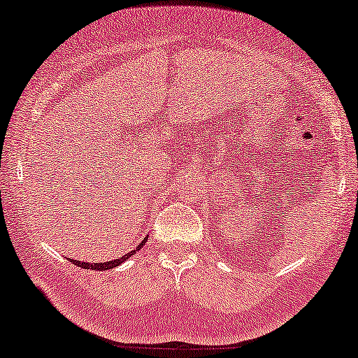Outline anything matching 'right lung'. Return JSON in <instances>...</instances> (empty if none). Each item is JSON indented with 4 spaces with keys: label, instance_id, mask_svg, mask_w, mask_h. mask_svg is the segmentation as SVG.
<instances>
[{
    "label": "right lung",
    "instance_id": "obj_1",
    "mask_svg": "<svg viewBox=\"0 0 358 358\" xmlns=\"http://www.w3.org/2000/svg\"><path fill=\"white\" fill-rule=\"evenodd\" d=\"M143 245H145V239H144L143 242H141V244H139L138 247H136L134 250H131L129 254L121 255V257H117V259H114V260H109V262H94V264H91V262H81V260H74V259H69V260H71L74 266L83 267V268H92V271H111V268L121 266L122 262H126V260L129 259L131 255H134L136 252H138V250H139Z\"/></svg>",
    "mask_w": 358,
    "mask_h": 358
}]
</instances>
